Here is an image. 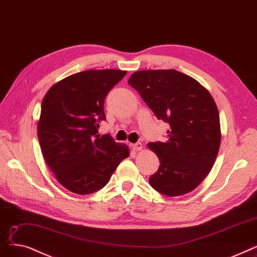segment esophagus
Instances as JSON below:
<instances>
[{
	"instance_id": "esophagus-1",
	"label": "esophagus",
	"mask_w": 257,
	"mask_h": 257,
	"mask_svg": "<svg viewBox=\"0 0 257 257\" xmlns=\"http://www.w3.org/2000/svg\"><path fill=\"white\" fill-rule=\"evenodd\" d=\"M132 148H133V150H135V151H141L142 148H143V145H142L141 142H137L135 144H132Z\"/></svg>"
}]
</instances>
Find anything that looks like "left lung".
<instances>
[{
    "mask_svg": "<svg viewBox=\"0 0 257 257\" xmlns=\"http://www.w3.org/2000/svg\"><path fill=\"white\" fill-rule=\"evenodd\" d=\"M127 82L170 126L166 142L148 144L160 160L151 186L168 197L192 191L210 173L221 145L212 96L200 82L174 69L137 71Z\"/></svg>",
    "mask_w": 257,
    "mask_h": 257,
    "instance_id": "1",
    "label": "left lung"
}]
</instances>
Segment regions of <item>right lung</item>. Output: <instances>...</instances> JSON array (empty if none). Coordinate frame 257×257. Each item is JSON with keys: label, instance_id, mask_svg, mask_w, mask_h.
<instances>
[{"label": "right lung", "instance_id": "1", "mask_svg": "<svg viewBox=\"0 0 257 257\" xmlns=\"http://www.w3.org/2000/svg\"><path fill=\"white\" fill-rule=\"evenodd\" d=\"M126 71L87 70L49 89L42 102L38 137L47 165L68 190L89 194L106 185L130 156L126 144L97 135L107 93Z\"/></svg>", "mask_w": 257, "mask_h": 257}]
</instances>
